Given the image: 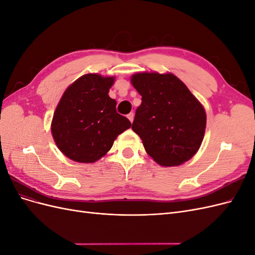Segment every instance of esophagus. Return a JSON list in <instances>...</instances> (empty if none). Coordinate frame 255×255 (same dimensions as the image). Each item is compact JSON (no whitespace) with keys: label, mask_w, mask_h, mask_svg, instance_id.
<instances>
[{"label":"esophagus","mask_w":255,"mask_h":255,"mask_svg":"<svg viewBox=\"0 0 255 255\" xmlns=\"http://www.w3.org/2000/svg\"><path fill=\"white\" fill-rule=\"evenodd\" d=\"M128 120H129L130 122H133V120H134V114H133V113L128 114Z\"/></svg>","instance_id":"34e87169"}]
</instances>
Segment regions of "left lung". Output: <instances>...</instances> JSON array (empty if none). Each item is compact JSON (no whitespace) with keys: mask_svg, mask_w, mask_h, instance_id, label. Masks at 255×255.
<instances>
[{"mask_svg":"<svg viewBox=\"0 0 255 255\" xmlns=\"http://www.w3.org/2000/svg\"><path fill=\"white\" fill-rule=\"evenodd\" d=\"M130 81L141 96L132 129L141 138L146 153L166 167L190 159L204 137L203 106L171 73H137Z\"/></svg>","mask_w":255,"mask_h":255,"instance_id":"left-lung-1","label":"left lung"}]
</instances>
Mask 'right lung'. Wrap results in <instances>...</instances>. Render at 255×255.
<instances>
[{"mask_svg": "<svg viewBox=\"0 0 255 255\" xmlns=\"http://www.w3.org/2000/svg\"><path fill=\"white\" fill-rule=\"evenodd\" d=\"M114 78L86 74L67 88L53 116L52 135L58 149L79 163H94L111 150L132 123L117 113L109 91Z\"/></svg>", "mask_w": 255, "mask_h": 255, "instance_id": "obj_1", "label": "right lung"}]
</instances>
